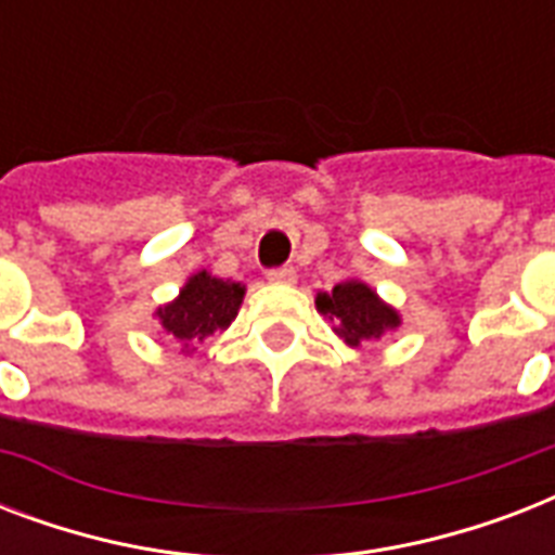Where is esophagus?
I'll return each instance as SVG.
<instances>
[{
  "label": "esophagus",
  "instance_id": "obj_1",
  "mask_svg": "<svg viewBox=\"0 0 555 555\" xmlns=\"http://www.w3.org/2000/svg\"><path fill=\"white\" fill-rule=\"evenodd\" d=\"M268 282L270 285H294L296 282V270L294 268H273L268 270Z\"/></svg>",
  "mask_w": 555,
  "mask_h": 555
}]
</instances>
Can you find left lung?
Returning <instances> with one entry per match:
<instances>
[{"label":"left lung","mask_w":555,"mask_h":555,"mask_svg":"<svg viewBox=\"0 0 555 555\" xmlns=\"http://www.w3.org/2000/svg\"><path fill=\"white\" fill-rule=\"evenodd\" d=\"M317 308L337 322V334L348 346H360L363 339H379L386 331L400 325L397 311L377 299V294L363 282H343L331 294L317 296Z\"/></svg>","instance_id":"1"}]
</instances>
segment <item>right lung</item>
I'll use <instances>...</instances> for the list:
<instances>
[{"instance_id": "add662e5", "label": "right lung", "mask_w": 555, "mask_h": 555, "mask_svg": "<svg viewBox=\"0 0 555 555\" xmlns=\"http://www.w3.org/2000/svg\"><path fill=\"white\" fill-rule=\"evenodd\" d=\"M244 287L238 282H221L209 273H195L172 305L158 308V320L169 337L190 348L216 331H224L238 313Z\"/></svg>"}]
</instances>
